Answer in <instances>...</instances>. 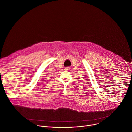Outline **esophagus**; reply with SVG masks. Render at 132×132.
Here are the masks:
<instances>
[{"instance_id": "34e87169", "label": "esophagus", "mask_w": 132, "mask_h": 132, "mask_svg": "<svg viewBox=\"0 0 132 132\" xmlns=\"http://www.w3.org/2000/svg\"><path fill=\"white\" fill-rule=\"evenodd\" d=\"M70 69H71L70 67H67V68H64V70L67 71H68L70 70Z\"/></svg>"}]
</instances>
